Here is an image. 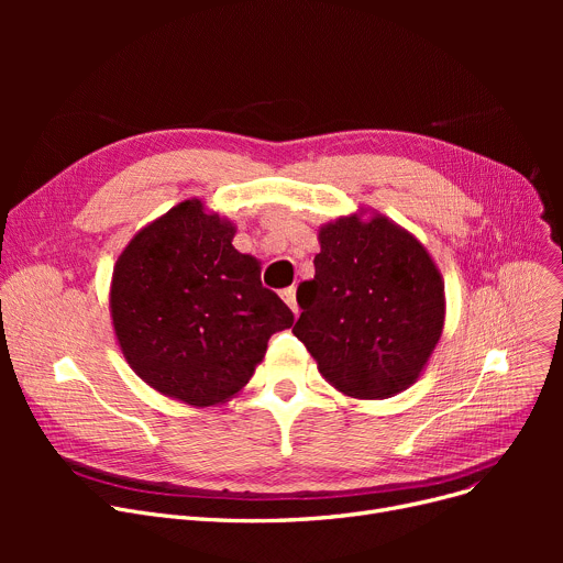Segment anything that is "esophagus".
Listing matches in <instances>:
<instances>
[{
	"label": "esophagus",
	"mask_w": 563,
	"mask_h": 563,
	"mask_svg": "<svg viewBox=\"0 0 563 563\" xmlns=\"http://www.w3.org/2000/svg\"><path fill=\"white\" fill-rule=\"evenodd\" d=\"M283 301L289 306V310L294 312V314H299V306H297V287H287V289H283Z\"/></svg>",
	"instance_id": "obj_1"
}]
</instances>
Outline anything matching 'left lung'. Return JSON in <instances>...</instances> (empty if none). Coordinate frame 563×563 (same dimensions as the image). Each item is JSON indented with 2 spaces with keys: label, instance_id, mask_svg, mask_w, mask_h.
<instances>
[{
  "label": "left lung",
  "instance_id": "8db88e82",
  "mask_svg": "<svg viewBox=\"0 0 563 563\" xmlns=\"http://www.w3.org/2000/svg\"><path fill=\"white\" fill-rule=\"evenodd\" d=\"M317 240L291 333L342 395H399L420 378L445 327L440 269L416 234L365 207L323 223Z\"/></svg>",
  "mask_w": 563,
  "mask_h": 563
}]
</instances>
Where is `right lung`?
<instances>
[{"instance_id": "right-lung-1", "label": "right lung", "mask_w": 563, "mask_h": 563, "mask_svg": "<svg viewBox=\"0 0 563 563\" xmlns=\"http://www.w3.org/2000/svg\"><path fill=\"white\" fill-rule=\"evenodd\" d=\"M234 232L189 198L141 228L113 264L109 312L128 365L196 408L240 395L269 338L294 323L262 287L260 262L232 246Z\"/></svg>"}]
</instances>
